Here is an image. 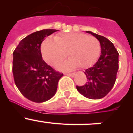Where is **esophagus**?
<instances>
[{"label":"esophagus","mask_w":133,"mask_h":133,"mask_svg":"<svg viewBox=\"0 0 133 133\" xmlns=\"http://www.w3.org/2000/svg\"><path fill=\"white\" fill-rule=\"evenodd\" d=\"M67 75H68V76H71V77H74V76H75V73H67L66 74Z\"/></svg>","instance_id":"34e87169"}]
</instances>
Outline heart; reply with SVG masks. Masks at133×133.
Returning <instances> with one entry per match:
<instances>
[{
  "label": "heart",
  "instance_id": "1",
  "mask_svg": "<svg viewBox=\"0 0 133 133\" xmlns=\"http://www.w3.org/2000/svg\"><path fill=\"white\" fill-rule=\"evenodd\" d=\"M43 58L48 64L55 66L67 56L70 58L59 68L72 70L80 65L82 68L91 66L97 60L100 52V43L92 36L81 33H62L54 39L46 38L41 45Z\"/></svg>",
  "mask_w": 133,
  "mask_h": 133
}]
</instances>
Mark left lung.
<instances>
[{
	"instance_id": "left-lung-1",
	"label": "left lung",
	"mask_w": 133,
	"mask_h": 133,
	"mask_svg": "<svg viewBox=\"0 0 133 133\" xmlns=\"http://www.w3.org/2000/svg\"><path fill=\"white\" fill-rule=\"evenodd\" d=\"M86 33L100 42L101 54L91 68L84 71L88 79L86 84L83 86H76V89L85 97L96 100L106 96L115 84L118 69L119 54L108 38L90 31H86Z\"/></svg>"
}]
</instances>
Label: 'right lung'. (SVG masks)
<instances>
[{
	"label": "right lung",
	"instance_id": "add662e5",
	"mask_svg": "<svg viewBox=\"0 0 133 133\" xmlns=\"http://www.w3.org/2000/svg\"><path fill=\"white\" fill-rule=\"evenodd\" d=\"M57 29L34 32L20 42L13 53V74L18 90L28 100L37 103L48 101L56 94L63 74L56 72L42 59V41Z\"/></svg>",
	"mask_w": 133,
	"mask_h": 133
}]
</instances>
